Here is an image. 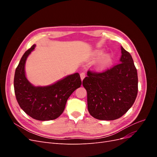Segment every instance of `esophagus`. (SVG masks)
<instances>
[{"instance_id":"34e87169","label":"esophagus","mask_w":157,"mask_h":157,"mask_svg":"<svg viewBox=\"0 0 157 157\" xmlns=\"http://www.w3.org/2000/svg\"><path fill=\"white\" fill-rule=\"evenodd\" d=\"M80 76V78H81V80H83V79L85 78V77H86V75H85L84 73H81Z\"/></svg>"}]
</instances>
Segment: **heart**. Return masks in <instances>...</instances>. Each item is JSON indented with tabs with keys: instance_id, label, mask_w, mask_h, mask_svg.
Listing matches in <instances>:
<instances>
[{
	"instance_id": "obj_1",
	"label": "heart",
	"mask_w": 157,
	"mask_h": 157,
	"mask_svg": "<svg viewBox=\"0 0 157 157\" xmlns=\"http://www.w3.org/2000/svg\"><path fill=\"white\" fill-rule=\"evenodd\" d=\"M103 52L104 50L103 49H99L95 50L92 54L94 58H97L102 56L94 65V69L98 72H102L107 69L113 63L114 61V56L113 54L105 53L103 55Z\"/></svg>"
}]
</instances>
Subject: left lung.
<instances>
[{
    "label": "left lung",
    "instance_id": "8db88e82",
    "mask_svg": "<svg viewBox=\"0 0 157 157\" xmlns=\"http://www.w3.org/2000/svg\"><path fill=\"white\" fill-rule=\"evenodd\" d=\"M120 63L101 73L88 71L82 85L87 92L88 109L98 120L117 119L134 104L138 90L137 69L129 52L121 46Z\"/></svg>",
    "mask_w": 157,
    "mask_h": 157
}]
</instances>
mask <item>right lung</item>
I'll return each mask as SVG.
<instances>
[{
	"instance_id": "right-lung-1",
	"label": "right lung",
	"mask_w": 157,
	"mask_h": 157,
	"mask_svg": "<svg viewBox=\"0 0 157 157\" xmlns=\"http://www.w3.org/2000/svg\"><path fill=\"white\" fill-rule=\"evenodd\" d=\"M36 44L23 55L15 71L14 91L22 110L34 119L54 120L63 112L66 103L72 93L80 87L81 80L78 73L69 75L48 86H35L25 74L26 60L35 50Z\"/></svg>"
}]
</instances>
